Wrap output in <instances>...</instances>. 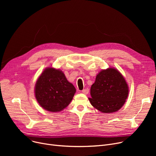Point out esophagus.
I'll list each match as a JSON object with an SVG mask.
<instances>
[{
  "label": "esophagus",
  "mask_w": 156,
  "mask_h": 156,
  "mask_svg": "<svg viewBox=\"0 0 156 156\" xmlns=\"http://www.w3.org/2000/svg\"><path fill=\"white\" fill-rule=\"evenodd\" d=\"M81 92H82V93H83L84 94H88V92H89V89L88 88H85Z\"/></svg>",
  "instance_id": "1"
}]
</instances>
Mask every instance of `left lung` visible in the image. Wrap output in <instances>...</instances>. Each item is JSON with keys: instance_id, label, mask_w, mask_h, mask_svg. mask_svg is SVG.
I'll use <instances>...</instances> for the list:
<instances>
[{"instance_id": "left-lung-1", "label": "left lung", "mask_w": 156, "mask_h": 156, "mask_svg": "<svg viewBox=\"0 0 156 156\" xmlns=\"http://www.w3.org/2000/svg\"><path fill=\"white\" fill-rule=\"evenodd\" d=\"M128 93V86L122 74L115 68H109L96 76L90 88L91 97L88 99L97 110L111 113L122 107Z\"/></svg>"}]
</instances>
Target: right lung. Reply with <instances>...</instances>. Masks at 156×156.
<instances>
[{"label": "right lung", "mask_w": 156, "mask_h": 156, "mask_svg": "<svg viewBox=\"0 0 156 156\" xmlns=\"http://www.w3.org/2000/svg\"><path fill=\"white\" fill-rule=\"evenodd\" d=\"M76 88L67 80L64 73L47 68L38 78L35 95L41 107L50 112H59L70 104Z\"/></svg>", "instance_id": "right-lung-1"}]
</instances>
